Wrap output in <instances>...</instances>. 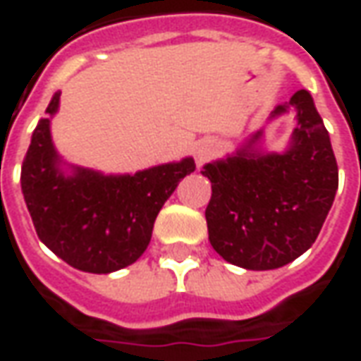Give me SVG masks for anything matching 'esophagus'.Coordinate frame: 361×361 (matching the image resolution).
I'll return each mask as SVG.
<instances>
[{
  "mask_svg": "<svg viewBox=\"0 0 361 361\" xmlns=\"http://www.w3.org/2000/svg\"><path fill=\"white\" fill-rule=\"evenodd\" d=\"M214 153H216L214 142H202V144H198V147H196V161H198V165L206 163Z\"/></svg>",
  "mask_w": 361,
  "mask_h": 361,
  "instance_id": "obj_1",
  "label": "esophagus"
}]
</instances>
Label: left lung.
Returning <instances> with one entry per match:
<instances>
[{"mask_svg":"<svg viewBox=\"0 0 361 361\" xmlns=\"http://www.w3.org/2000/svg\"><path fill=\"white\" fill-rule=\"evenodd\" d=\"M298 112L283 153L255 149L262 130L227 159L202 169L212 183L206 208L209 243L219 257L247 270H274L301 257L315 243L338 188L331 137L309 91L278 104Z\"/></svg>","mask_w":361,"mask_h":361,"instance_id":"8db88e82","label":"left lung"}]
</instances>
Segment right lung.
<instances>
[{"mask_svg":"<svg viewBox=\"0 0 361 361\" xmlns=\"http://www.w3.org/2000/svg\"><path fill=\"white\" fill-rule=\"evenodd\" d=\"M60 93L32 132L21 167V188L40 241L70 267L109 274L130 267L152 241L155 217L196 165L192 157L137 171L103 175L71 167L68 175L50 135Z\"/></svg>","mask_w":361,"mask_h":361,"instance_id":"right-lung-1","label":"right lung"}]
</instances>
